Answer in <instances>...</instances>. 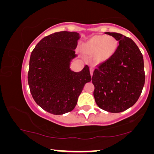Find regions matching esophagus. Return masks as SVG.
<instances>
[{
	"label": "esophagus",
	"instance_id": "1",
	"mask_svg": "<svg viewBox=\"0 0 154 154\" xmlns=\"http://www.w3.org/2000/svg\"><path fill=\"white\" fill-rule=\"evenodd\" d=\"M93 72H94V68H90V73H91V75H93Z\"/></svg>",
	"mask_w": 154,
	"mask_h": 154
}]
</instances>
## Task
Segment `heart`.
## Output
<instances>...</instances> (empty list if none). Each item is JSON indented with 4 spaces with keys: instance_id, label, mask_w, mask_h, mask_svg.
Here are the masks:
<instances>
[{
    "instance_id": "obj_1",
    "label": "heart",
    "mask_w": 154,
    "mask_h": 154,
    "mask_svg": "<svg viewBox=\"0 0 154 154\" xmlns=\"http://www.w3.org/2000/svg\"><path fill=\"white\" fill-rule=\"evenodd\" d=\"M118 45L117 40L113 37L96 35L84 44L83 50L88 54H96L95 58L98 62H103L114 54Z\"/></svg>"
}]
</instances>
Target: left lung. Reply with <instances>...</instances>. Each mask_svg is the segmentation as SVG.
I'll return each mask as SVG.
<instances>
[{
  "label": "left lung",
  "instance_id": "1",
  "mask_svg": "<svg viewBox=\"0 0 154 154\" xmlns=\"http://www.w3.org/2000/svg\"><path fill=\"white\" fill-rule=\"evenodd\" d=\"M117 40L113 55L95 69L94 96L100 109L119 113L132 107L141 94L145 82L144 60L133 40L117 33L105 32Z\"/></svg>",
  "mask_w": 154,
  "mask_h": 154
}]
</instances>
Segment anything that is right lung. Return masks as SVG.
I'll use <instances>...</instances> for the list:
<instances>
[{"label":"right lung","mask_w":154,"mask_h":154,"mask_svg":"<svg viewBox=\"0 0 154 154\" xmlns=\"http://www.w3.org/2000/svg\"><path fill=\"white\" fill-rule=\"evenodd\" d=\"M80 38L77 32L60 31L45 37L31 52L28 73L31 94L49 113L60 115L77 105L84 85L91 82L87 65L80 72L70 69Z\"/></svg>","instance_id":"right-lung-1"}]
</instances>
